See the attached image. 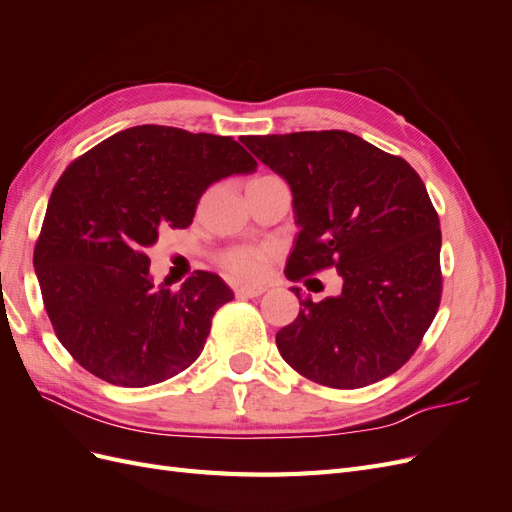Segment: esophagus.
<instances>
[{"instance_id":"1","label":"esophagus","mask_w":512,"mask_h":512,"mask_svg":"<svg viewBox=\"0 0 512 512\" xmlns=\"http://www.w3.org/2000/svg\"><path fill=\"white\" fill-rule=\"evenodd\" d=\"M267 288L265 286H258V284H252V286H239L237 288V294L239 297H247V299H256L260 297L262 292H265Z\"/></svg>"}]
</instances>
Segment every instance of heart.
I'll return each instance as SVG.
<instances>
[{"label":"heart","mask_w":512,"mask_h":512,"mask_svg":"<svg viewBox=\"0 0 512 512\" xmlns=\"http://www.w3.org/2000/svg\"><path fill=\"white\" fill-rule=\"evenodd\" d=\"M269 256H271L269 247H258V245L232 247V250L222 254V267L230 275H235L237 280H258L267 267Z\"/></svg>","instance_id":"b5f03b06"}]
</instances>
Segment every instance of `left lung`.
I'll list each match as a JSON object with an SVG mask.
<instances>
[{"label":"left lung","instance_id":"1","mask_svg":"<svg viewBox=\"0 0 512 512\" xmlns=\"http://www.w3.org/2000/svg\"><path fill=\"white\" fill-rule=\"evenodd\" d=\"M241 143L290 185L299 235L288 280L322 269L342 277L337 297L314 303L297 294V320L275 335L284 361L331 389L395 374L421 344L442 294V232L425 183L406 160L344 130Z\"/></svg>","mask_w":512,"mask_h":512}]
</instances>
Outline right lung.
Returning a JSON list of instances; mask_svg holds the SVG:
<instances>
[{"label":"right lung","instance_id":"right-lung-1","mask_svg":"<svg viewBox=\"0 0 512 512\" xmlns=\"http://www.w3.org/2000/svg\"><path fill=\"white\" fill-rule=\"evenodd\" d=\"M230 136L170 126L121 130L59 177L34 250L55 335L91 374L141 389L188 369L211 320L235 299L220 275L196 271L177 292L156 286L147 247L188 228L211 183L256 170Z\"/></svg>","mask_w":512,"mask_h":512}]
</instances>
